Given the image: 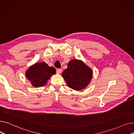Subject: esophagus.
I'll return each instance as SVG.
<instances>
[{"instance_id": "esophagus-1", "label": "esophagus", "mask_w": 134, "mask_h": 134, "mask_svg": "<svg viewBox=\"0 0 134 134\" xmlns=\"http://www.w3.org/2000/svg\"><path fill=\"white\" fill-rule=\"evenodd\" d=\"M61 72H62V69H58L57 70H56V73L58 74H60Z\"/></svg>"}]
</instances>
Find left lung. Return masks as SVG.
Listing matches in <instances>:
<instances>
[{
    "instance_id": "1",
    "label": "left lung",
    "mask_w": 134,
    "mask_h": 134,
    "mask_svg": "<svg viewBox=\"0 0 134 134\" xmlns=\"http://www.w3.org/2000/svg\"><path fill=\"white\" fill-rule=\"evenodd\" d=\"M93 71L82 60L72 59L70 61L62 76L69 87L80 91L86 88L92 79Z\"/></svg>"
}]
</instances>
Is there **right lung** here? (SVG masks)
<instances>
[{"label": "right lung", "instance_id": "right-lung-1", "mask_svg": "<svg viewBox=\"0 0 134 134\" xmlns=\"http://www.w3.org/2000/svg\"><path fill=\"white\" fill-rule=\"evenodd\" d=\"M56 73L53 67H49L44 62H36L30 66L25 72L27 80L35 87L46 85L51 77Z\"/></svg>", "mask_w": 134, "mask_h": 134}]
</instances>
